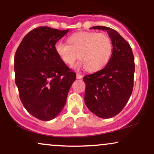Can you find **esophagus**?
Masks as SVG:
<instances>
[{
	"instance_id": "esophagus-1",
	"label": "esophagus",
	"mask_w": 154,
	"mask_h": 154,
	"mask_svg": "<svg viewBox=\"0 0 154 154\" xmlns=\"http://www.w3.org/2000/svg\"><path fill=\"white\" fill-rule=\"evenodd\" d=\"M77 79H82V76L79 74H77Z\"/></svg>"
}]
</instances>
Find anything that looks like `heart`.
I'll return each mask as SVG.
<instances>
[{
	"instance_id": "b5f03b06",
	"label": "heart",
	"mask_w": 154,
	"mask_h": 154,
	"mask_svg": "<svg viewBox=\"0 0 154 154\" xmlns=\"http://www.w3.org/2000/svg\"><path fill=\"white\" fill-rule=\"evenodd\" d=\"M68 43L59 40L55 44V51L60 59L72 66L79 58L77 67H85L91 72L104 68L112 54V43L104 33L79 32L70 36Z\"/></svg>"
}]
</instances>
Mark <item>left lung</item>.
Returning a JSON list of instances; mask_svg holds the SVG:
<instances>
[{
	"mask_svg": "<svg viewBox=\"0 0 154 154\" xmlns=\"http://www.w3.org/2000/svg\"><path fill=\"white\" fill-rule=\"evenodd\" d=\"M91 29L107 31L113 52L105 68L83 77L85 103L95 115L107 119L117 115L132 94L135 59L130 44L116 30L103 26Z\"/></svg>",
	"mask_w": 154,
	"mask_h": 154,
	"instance_id": "1",
	"label": "left lung"
}]
</instances>
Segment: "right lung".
Returning <instances> with one entry per match:
<instances>
[{
    "label": "right lung",
    "instance_id": "obj_1",
    "mask_svg": "<svg viewBox=\"0 0 154 154\" xmlns=\"http://www.w3.org/2000/svg\"><path fill=\"white\" fill-rule=\"evenodd\" d=\"M69 32L39 26L25 35L14 56L15 82L26 111L49 121L61 112L76 73L60 59L55 44Z\"/></svg>",
    "mask_w": 154,
    "mask_h": 154
}]
</instances>
